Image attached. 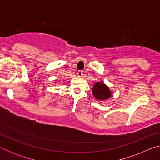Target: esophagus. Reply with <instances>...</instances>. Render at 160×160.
Here are the masks:
<instances>
[{
    "mask_svg": "<svg viewBox=\"0 0 160 160\" xmlns=\"http://www.w3.org/2000/svg\"><path fill=\"white\" fill-rule=\"evenodd\" d=\"M82 74H83L82 70H78V76H80V77L82 76Z\"/></svg>",
    "mask_w": 160,
    "mask_h": 160,
    "instance_id": "obj_1",
    "label": "esophagus"
}]
</instances>
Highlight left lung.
<instances>
[{
  "mask_svg": "<svg viewBox=\"0 0 160 160\" xmlns=\"http://www.w3.org/2000/svg\"><path fill=\"white\" fill-rule=\"evenodd\" d=\"M92 94L97 99L105 100L111 97V92L108 87L104 82H96L92 88Z\"/></svg>",
  "mask_w": 160,
  "mask_h": 160,
  "instance_id": "left-lung-1",
  "label": "left lung"
}]
</instances>
